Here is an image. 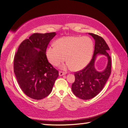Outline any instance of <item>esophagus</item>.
Returning a JSON list of instances; mask_svg holds the SVG:
<instances>
[{"instance_id":"esophagus-1","label":"esophagus","mask_w":128,"mask_h":128,"mask_svg":"<svg viewBox=\"0 0 128 128\" xmlns=\"http://www.w3.org/2000/svg\"><path fill=\"white\" fill-rule=\"evenodd\" d=\"M65 74H66V73L64 72H62V71H60L59 72V76H62V75H64Z\"/></svg>"}]
</instances>
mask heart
Instances as JSON below:
<instances>
[{"instance_id":"heart-1","label":"heart","mask_w":128,"mask_h":128,"mask_svg":"<svg viewBox=\"0 0 128 128\" xmlns=\"http://www.w3.org/2000/svg\"><path fill=\"white\" fill-rule=\"evenodd\" d=\"M55 46H51L47 50V56L51 63L55 66L64 61L66 63L62 68H72L79 70L87 66L92 59L94 43L87 36H69L56 40Z\"/></svg>"}]
</instances>
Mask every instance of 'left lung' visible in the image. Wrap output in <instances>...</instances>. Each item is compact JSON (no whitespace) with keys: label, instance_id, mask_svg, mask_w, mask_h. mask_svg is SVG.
Wrapping results in <instances>:
<instances>
[{"label":"left lung","instance_id":"1","mask_svg":"<svg viewBox=\"0 0 128 128\" xmlns=\"http://www.w3.org/2000/svg\"><path fill=\"white\" fill-rule=\"evenodd\" d=\"M95 40V47L92 59L85 68L74 72L75 81L72 90L76 96L84 100L94 98L100 92L111 73V59L108 51L110 48L104 39L96 34L89 33ZM98 54L108 58V64L104 71L98 72L94 67V62Z\"/></svg>","mask_w":128,"mask_h":128}]
</instances>
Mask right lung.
I'll use <instances>...</instances> for the list:
<instances>
[{"instance_id": "obj_1", "label": "right lung", "mask_w": 128, "mask_h": 128, "mask_svg": "<svg viewBox=\"0 0 128 128\" xmlns=\"http://www.w3.org/2000/svg\"><path fill=\"white\" fill-rule=\"evenodd\" d=\"M56 35L52 33H34L22 41L14 58V69L21 89L36 100L50 94L59 71L48 62L46 49Z\"/></svg>"}]
</instances>
